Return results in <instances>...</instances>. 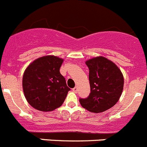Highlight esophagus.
Listing matches in <instances>:
<instances>
[{
  "instance_id": "34e87169",
  "label": "esophagus",
  "mask_w": 147,
  "mask_h": 147,
  "mask_svg": "<svg viewBox=\"0 0 147 147\" xmlns=\"http://www.w3.org/2000/svg\"><path fill=\"white\" fill-rule=\"evenodd\" d=\"M73 91L74 92V93H77V91H78L77 87H75L74 88H73Z\"/></svg>"
}]
</instances>
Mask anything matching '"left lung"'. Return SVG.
Wrapping results in <instances>:
<instances>
[{
    "instance_id": "1",
    "label": "left lung",
    "mask_w": 147,
    "mask_h": 147,
    "mask_svg": "<svg viewBox=\"0 0 147 147\" xmlns=\"http://www.w3.org/2000/svg\"><path fill=\"white\" fill-rule=\"evenodd\" d=\"M90 93L86 98H80L82 107L92 113L105 112L113 107L121 96L124 76L116 65L104 57L88 59Z\"/></svg>"
}]
</instances>
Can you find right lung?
Wrapping results in <instances>:
<instances>
[{"mask_svg":"<svg viewBox=\"0 0 147 147\" xmlns=\"http://www.w3.org/2000/svg\"><path fill=\"white\" fill-rule=\"evenodd\" d=\"M63 59L53 55L34 60L24 71L23 90L32 107L40 111H52L63 104L70 88L59 72Z\"/></svg>","mask_w":147,"mask_h":147,"instance_id":"1","label":"right lung"}]
</instances>
